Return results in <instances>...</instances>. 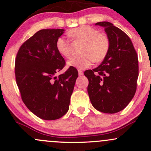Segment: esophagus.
<instances>
[{"instance_id": "esophagus-1", "label": "esophagus", "mask_w": 151, "mask_h": 151, "mask_svg": "<svg viewBox=\"0 0 151 151\" xmlns=\"http://www.w3.org/2000/svg\"><path fill=\"white\" fill-rule=\"evenodd\" d=\"M78 75H79L80 76H81L83 75V72H82L81 70H78Z\"/></svg>"}]
</instances>
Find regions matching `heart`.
I'll return each mask as SVG.
<instances>
[{"instance_id":"obj_1","label":"heart","mask_w":151,"mask_h":151,"mask_svg":"<svg viewBox=\"0 0 151 151\" xmlns=\"http://www.w3.org/2000/svg\"><path fill=\"white\" fill-rule=\"evenodd\" d=\"M70 38L74 40L84 42L82 56L71 57L67 61L69 67L84 69L89 67L93 61L99 63L106 58L109 50L110 43L108 38L99 34L96 29L88 25L72 29L68 32ZM55 48L60 54L68 58L71 55V45L70 40L64 36L57 39Z\"/></svg>"}]
</instances>
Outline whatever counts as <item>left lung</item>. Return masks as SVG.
Returning a JSON list of instances; mask_svg holds the SVG:
<instances>
[{"instance_id":"1","label":"left lung","mask_w":151,"mask_h":151,"mask_svg":"<svg viewBox=\"0 0 151 151\" xmlns=\"http://www.w3.org/2000/svg\"><path fill=\"white\" fill-rule=\"evenodd\" d=\"M110 43L106 56L98 67L86 70L87 91L93 106L100 112L123 110L135 96L139 75L138 58L131 39L109 22H99Z\"/></svg>"}]
</instances>
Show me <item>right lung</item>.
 Here are the masks:
<instances>
[{"label":"right lung","instance_id":"add662e5","mask_svg":"<svg viewBox=\"0 0 151 151\" xmlns=\"http://www.w3.org/2000/svg\"><path fill=\"white\" fill-rule=\"evenodd\" d=\"M65 29H42L20 47L15 61L16 83L22 100L31 112L45 120L60 118L69 110L77 69H63L65 61L55 48Z\"/></svg>","mask_w":151,"mask_h":151}]
</instances>
